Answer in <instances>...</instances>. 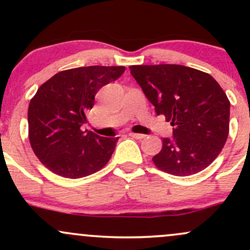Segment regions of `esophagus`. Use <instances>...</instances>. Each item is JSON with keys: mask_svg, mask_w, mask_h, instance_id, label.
I'll use <instances>...</instances> for the list:
<instances>
[{"mask_svg": "<svg viewBox=\"0 0 250 250\" xmlns=\"http://www.w3.org/2000/svg\"><path fill=\"white\" fill-rule=\"evenodd\" d=\"M129 136L134 137V139H136V140H141V139H143V137L146 136V135H143V134H137V133H129Z\"/></svg>", "mask_w": 250, "mask_h": 250, "instance_id": "obj_1", "label": "esophagus"}]
</instances>
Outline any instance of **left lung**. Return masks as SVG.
<instances>
[{"mask_svg": "<svg viewBox=\"0 0 250 250\" xmlns=\"http://www.w3.org/2000/svg\"><path fill=\"white\" fill-rule=\"evenodd\" d=\"M130 74L157 115L173 125L153 157L157 168L175 176L203 170L219 156L229 133L230 102L209 74L180 64L131 65Z\"/></svg>", "mask_w": 250, "mask_h": 250, "instance_id": "obj_1", "label": "left lung"}]
</instances>
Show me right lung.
<instances>
[{
	"label": "right lung",
	"instance_id": "1",
	"mask_svg": "<svg viewBox=\"0 0 250 250\" xmlns=\"http://www.w3.org/2000/svg\"><path fill=\"white\" fill-rule=\"evenodd\" d=\"M125 67L90 65L60 71L37 89L28 108L34 153L54 174L80 179L107 165L119 137H102L81 127L103 85L116 81Z\"/></svg>",
	"mask_w": 250,
	"mask_h": 250
}]
</instances>
